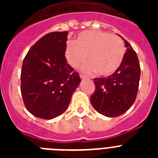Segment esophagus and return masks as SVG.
<instances>
[{
  "mask_svg": "<svg viewBox=\"0 0 158 158\" xmlns=\"http://www.w3.org/2000/svg\"><path fill=\"white\" fill-rule=\"evenodd\" d=\"M80 77L81 78V79H86V78H88V77L84 74H80Z\"/></svg>",
  "mask_w": 158,
  "mask_h": 158,
  "instance_id": "obj_1",
  "label": "esophagus"
}]
</instances>
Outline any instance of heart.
I'll return each instance as SVG.
<instances>
[{
    "mask_svg": "<svg viewBox=\"0 0 158 158\" xmlns=\"http://www.w3.org/2000/svg\"><path fill=\"white\" fill-rule=\"evenodd\" d=\"M126 47L123 40L115 34L89 30L79 33L74 41H69L65 48L67 62L77 68L86 61L83 70L96 72L100 76H109L120 67Z\"/></svg>",
    "mask_w": 158,
    "mask_h": 158,
    "instance_id": "1",
    "label": "heart"
}]
</instances>
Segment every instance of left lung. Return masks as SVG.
<instances>
[{"instance_id": "1", "label": "left lung", "mask_w": 158, "mask_h": 158, "mask_svg": "<svg viewBox=\"0 0 158 158\" xmlns=\"http://www.w3.org/2000/svg\"><path fill=\"white\" fill-rule=\"evenodd\" d=\"M124 42L127 52L120 67L107 77L94 78L96 89L90 101L96 111L107 117H117L126 112L133 105L139 89V58L130 43Z\"/></svg>"}]
</instances>
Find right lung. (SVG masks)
Returning a JSON list of instances; mask_svg holds the SVG:
<instances>
[{
	"label": "right lung",
	"mask_w": 158,
	"mask_h": 158,
	"mask_svg": "<svg viewBox=\"0 0 158 158\" xmlns=\"http://www.w3.org/2000/svg\"><path fill=\"white\" fill-rule=\"evenodd\" d=\"M68 31L48 33L31 47L22 65L21 90L29 112L51 119L67 109L81 82L65 57Z\"/></svg>",
	"instance_id": "add662e5"
}]
</instances>
